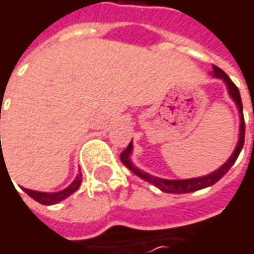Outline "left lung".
Segmentation results:
<instances>
[{
    "mask_svg": "<svg viewBox=\"0 0 254 254\" xmlns=\"http://www.w3.org/2000/svg\"><path fill=\"white\" fill-rule=\"evenodd\" d=\"M210 75L213 77L222 79V80L225 82L229 97H231L232 101L235 103V106H237V109H238V113H240V133H238V141H237V145H235V148H234L231 157H229L228 160H227L222 166H219L215 172H210L209 175H204V177L188 178V179H165V178H157L154 177V175H150V174H147V172L138 169V168L132 163V160H130V154H132V148H133L132 141L129 142V145L125 148V151L121 154L122 163L127 166L130 172H133L136 177H139L141 179H144V181L153 184L154 187H157V188H159L160 191H163V192L184 194V192H194V191H198V190L212 187L213 184H216V182H218V181L231 169V166L235 163V160H237V157H238V154H240V151H241V148H243V145H244V130H246V125H244V118H243V103H241L240 91H238V88L234 85V82L229 79L228 75H227L222 69L213 66V70L210 72Z\"/></svg>",
    "mask_w": 254,
    "mask_h": 254,
    "instance_id": "1",
    "label": "left lung"
}]
</instances>
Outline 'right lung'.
<instances>
[{
  "label": "right lung",
  "mask_w": 254,
  "mask_h": 254,
  "mask_svg": "<svg viewBox=\"0 0 254 254\" xmlns=\"http://www.w3.org/2000/svg\"><path fill=\"white\" fill-rule=\"evenodd\" d=\"M80 182H82V174H79L69 187H66L62 191H57V192H42V191H33V190H27V188H23V191L29 197H32L35 201H38L41 204H45V206H51V204L60 203L62 200L67 198L70 194L77 191L79 187H80Z\"/></svg>",
  "instance_id": "1"
}]
</instances>
